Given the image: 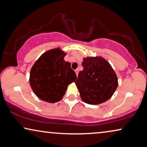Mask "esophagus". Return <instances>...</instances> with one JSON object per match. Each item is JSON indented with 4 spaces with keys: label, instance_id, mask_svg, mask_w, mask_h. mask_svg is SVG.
Masks as SVG:
<instances>
[{
    "label": "esophagus",
    "instance_id": "obj_1",
    "mask_svg": "<svg viewBox=\"0 0 147 147\" xmlns=\"http://www.w3.org/2000/svg\"><path fill=\"white\" fill-rule=\"evenodd\" d=\"M75 72H76V76H78V73H79V70H78V69H76V70H75Z\"/></svg>",
    "mask_w": 147,
    "mask_h": 147
}]
</instances>
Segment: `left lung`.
<instances>
[{"label":"left lung","mask_w":147,"mask_h":147,"mask_svg":"<svg viewBox=\"0 0 147 147\" xmlns=\"http://www.w3.org/2000/svg\"><path fill=\"white\" fill-rule=\"evenodd\" d=\"M82 66L75 82L82 101L99 105L109 99L118 86L117 76L110 63L101 56L87 57Z\"/></svg>","instance_id":"obj_1"}]
</instances>
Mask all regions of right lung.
I'll return each mask as SVG.
<instances>
[{"mask_svg": "<svg viewBox=\"0 0 147 147\" xmlns=\"http://www.w3.org/2000/svg\"><path fill=\"white\" fill-rule=\"evenodd\" d=\"M66 55L59 48L44 52L32 67L29 82L35 95L42 101L56 103L62 99L67 86L77 76Z\"/></svg>", "mask_w": 147, "mask_h": 147, "instance_id": "add662e5", "label": "right lung"}]
</instances>
